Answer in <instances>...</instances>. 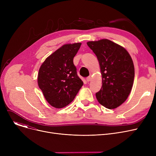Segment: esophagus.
Here are the masks:
<instances>
[{"instance_id":"obj_1","label":"esophagus","mask_w":156,"mask_h":156,"mask_svg":"<svg viewBox=\"0 0 156 156\" xmlns=\"http://www.w3.org/2000/svg\"><path fill=\"white\" fill-rule=\"evenodd\" d=\"M86 80H87V81L88 82V81H90L91 80V77H90V76H88Z\"/></svg>"}]
</instances>
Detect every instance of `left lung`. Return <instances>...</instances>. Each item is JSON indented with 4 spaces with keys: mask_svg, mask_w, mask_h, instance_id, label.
<instances>
[{
    "mask_svg": "<svg viewBox=\"0 0 156 156\" xmlns=\"http://www.w3.org/2000/svg\"><path fill=\"white\" fill-rule=\"evenodd\" d=\"M99 62L102 86L96 98L105 108L121 105L132 90L135 76L132 57L125 48L108 39L87 42Z\"/></svg>",
    "mask_w": 156,
    "mask_h": 156,
    "instance_id": "left-lung-1",
    "label": "left lung"
}]
</instances>
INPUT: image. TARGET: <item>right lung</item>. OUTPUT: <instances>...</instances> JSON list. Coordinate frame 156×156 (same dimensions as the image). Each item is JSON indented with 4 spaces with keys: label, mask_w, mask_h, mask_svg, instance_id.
Returning <instances> with one entry per match:
<instances>
[{
    "label": "right lung",
    "mask_w": 156,
    "mask_h": 156,
    "mask_svg": "<svg viewBox=\"0 0 156 156\" xmlns=\"http://www.w3.org/2000/svg\"><path fill=\"white\" fill-rule=\"evenodd\" d=\"M81 45H62L49 55L39 69L38 87L54 108H62L70 104L83 85L73 64Z\"/></svg>",
    "instance_id": "obj_1"
}]
</instances>
